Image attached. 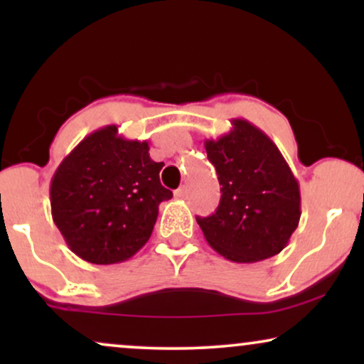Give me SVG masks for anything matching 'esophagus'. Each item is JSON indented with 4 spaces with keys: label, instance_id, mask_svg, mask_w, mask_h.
I'll list each match as a JSON object with an SVG mask.
<instances>
[{
    "label": "esophagus",
    "instance_id": "obj_1",
    "mask_svg": "<svg viewBox=\"0 0 364 364\" xmlns=\"http://www.w3.org/2000/svg\"><path fill=\"white\" fill-rule=\"evenodd\" d=\"M173 196H176V198H186L187 197V187L186 186H182L181 188H177L176 192H173Z\"/></svg>",
    "mask_w": 364,
    "mask_h": 364
}]
</instances>
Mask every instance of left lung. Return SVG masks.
<instances>
[{
    "mask_svg": "<svg viewBox=\"0 0 364 364\" xmlns=\"http://www.w3.org/2000/svg\"><path fill=\"white\" fill-rule=\"evenodd\" d=\"M205 141L220 182L215 213L197 217L213 250L237 263L265 260L287 247L301 215L300 186L275 142L245 119Z\"/></svg>",
    "mask_w": 364,
    "mask_h": 364,
    "instance_id": "1",
    "label": "left lung"
}]
</instances>
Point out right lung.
I'll return each instance as SVG.
<instances>
[{"label":"right lung","mask_w":364,"mask_h":364,"mask_svg":"<svg viewBox=\"0 0 364 364\" xmlns=\"http://www.w3.org/2000/svg\"><path fill=\"white\" fill-rule=\"evenodd\" d=\"M162 167L147 141L124 139L114 124L84 137L49 187L53 220L68 247L96 265L136 255L152 235L159 203L172 198L159 178Z\"/></svg>","instance_id":"obj_1"}]
</instances>
